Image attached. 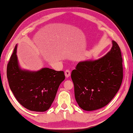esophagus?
Returning <instances> with one entry per match:
<instances>
[{
  "label": "esophagus",
  "mask_w": 133,
  "mask_h": 133,
  "mask_svg": "<svg viewBox=\"0 0 133 133\" xmlns=\"http://www.w3.org/2000/svg\"><path fill=\"white\" fill-rule=\"evenodd\" d=\"M65 76H66V78H69L70 76V71L69 70H66L64 72Z\"/></svg>",
  "instance_id": "obj_1"
}]
</instances>
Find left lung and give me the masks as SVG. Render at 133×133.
Returning a JSON list of instances; mask_svg holds the SVG:
<instances>
[{"label": "left lung", "instance_id": "left-lung-1", "mask_svg": "<svg viewBox=\"0 0 133 133\" xmlns=\"http://www.w3.org/2000/svg\"><path fill=\"white\" fill-rule=\"evenodd\" d=\"M71 77L75 99L81 109L92 111L107 105L123 79L122 54L117 42L112 41L111 50L101 58L79 62Z\"/></svg>", "mask_w": 133, "mask_h": 133}]
</instances>
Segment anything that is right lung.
<instances>
[{"instance_id":"obj_1","label":"right lung","mask_w":133,"mask_h":133,"mask_svg":"<svg viewBox=\"0 0 133 133\" xmlns=\"http://www.w3.org/2000/svg\"><path fill=\"white\" fill-rule=\"evenodd\" d=\"M16 50L17 45L7 64V77L10 89L25 108L34 111H46L64 80V72L49 68L36 72L22 70L18 64Z\"/></svg>"}]
</instances>
